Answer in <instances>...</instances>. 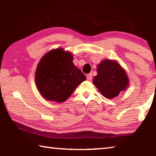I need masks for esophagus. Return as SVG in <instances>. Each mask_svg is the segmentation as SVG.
<instances>
[{
	"label": "esophagus",
	"mask_w": 156,
	"mask_h": 156,
	"mask_svg": "<svg viewBox=\"0 0 156 156\" xmlns=\"http://www.w3.org/2000/svg\"><path fill=\"white\" fill-rule=\"evenodd\" d=\"M87 79L88 80H91L92 79V74L91 73H89V74L87 75Z\"/></svg>",
	"instance_id": "esophagus-1"
}]
</instances>
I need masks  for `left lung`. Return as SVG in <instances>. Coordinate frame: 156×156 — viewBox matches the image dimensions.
I'll use <instances>...</instances> for the list:
<instances>
[{
	"instance_id": "left-lung-1",
	"label": "left lung",
	"mask_w": 156,
	"mask_h": 156,
	"mask_svg": "<svg viewBox=\"0 0 156 156\" xmlns=\"http://www.w3.org/2000/svg\"><path fill=\"white\" fill-rule=\"evenodd\" d=\"M97 72L93 83L107 98L118 96L127 87L129 79L125 71L113 60H102L98 65Z\"/></svg>"
}]
</instances>
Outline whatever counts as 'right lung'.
Wrapping results in <instances>:
<instances>
[{
	"instance_id": "right-lung-1",
	"label": "right lung",
	"mask_w": 156,
	"mask_h": 156,
	"mask_svg": "<svg viewBox=\"0 0 156 156\" xmlns=\"http://www.w3.org/2000/svg\"><path fill=\"white\" fill-rule=\"evenodd\" d=\"M86 76L73 63V56L62 49L51 50L42 58L36 72L37 87L44 98L65 101Z\"/></svg>"
}]
</instances>
